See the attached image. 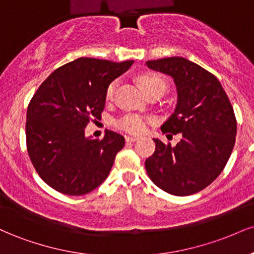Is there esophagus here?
I'll return each mask as SVG.
<instances>
[{
	"label": "esophagus",
	"instance_id": "34e87169",
	"mask_svg": "<svg viewBox=\"0 0 254 254\" xmlns=\"http://www.w3.org/2000/svg\"><path fill=\"white\" fill-rule=\"evenodd\" d=\"M137 139H138V137L137 136H125V141L127 142H135V141H137Z\"/></svg>",
	"mask_w": 254,
	"mask_h": 254
}]
</instances>
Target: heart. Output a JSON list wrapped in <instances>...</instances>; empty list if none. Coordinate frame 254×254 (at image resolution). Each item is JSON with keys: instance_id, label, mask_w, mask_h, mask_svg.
<instances>
[{"instance_id": "b5f03b06", "label": "heart", "mask_w": 254, "mask_h": 254, "mask_svg": "<svg viewBox=\"0 0 254 254\" xmlns=\"http://www.w3.org/2000/svg\"><path fill=\"white\" fill-rule=\"evenodd\" d=\"M138 82L139 86L142 87V89L144 90V93L151 92L154 89H161V90H166V83L165 81L162 80L161 77L156 76V75H151V74H144L141 75L138 77ZM116 86H117V82H112L109 86V88L106 90V99L107 100H111L115 95V90H116ZM116 127L118 129L127 131V132L130 133H141L147 129L148 124H149V119L144 116L141 115H125L122 118H119L116 121Z\"/></svg>"}]
</instances>
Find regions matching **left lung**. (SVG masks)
Segmentation results:
<instances>
[{"instance_id": "obj_1", "label": "left lung", "mask_w": 254, "mask_h": 254, "mask_svg": "<svg viewBox=\"0 0 254 254\" xmlns=\"http://www.w3.org/2000/svg\"><path fill=\"white\" fill-rule=\"evenodd\" d=\"M145 64L173 78L177 105L161 130L182 135L176 147L154 138L156 148L145 170L161 190L190 196L210 185L228 161L237 136L234 111L220 81L198 64L183 57Z\"/></svg>"}]
</instances>
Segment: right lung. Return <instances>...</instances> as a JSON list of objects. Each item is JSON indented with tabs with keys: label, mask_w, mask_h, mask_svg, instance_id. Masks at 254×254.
Returning <instances> with one entry per match:
<instances>
[{
	"label": "right lung",
	"mask_w": 254,
	"mask_h": 254,
	"mask_svg": "<svg viewBox=\"0 0 254 254\" xmlns=\"http://www.w3.org/2000/svg\"><path fill=\"white\" fill-rule=\"evenodd\" d=\"M132 63L77 58L56 69L32 98L26 122L28 155L56 191L81 196L109 177L124 137L106 130L98 139L87 137L84 129L93 118L100 119L110 83Z\"/></svg>",
	"instance_id": "add662e5"
}]
</instances>
